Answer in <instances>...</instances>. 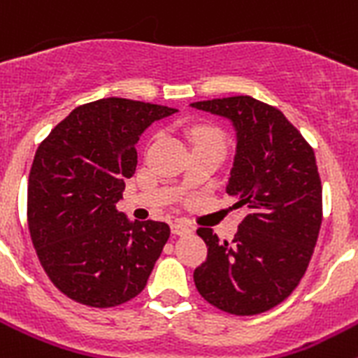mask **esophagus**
I'll return each instance as SVG.
<instances>
[{"label": "esophagus", "mask_w": 358, "mask_h": 358, "mask_svg": "<svg viewBox=\"0 0 358 358\" xmlns=\"http://www.w3.org/2000/svg\"><path fill=\"white\" fill-rule=\"evenodd\" d=\"M192 226H189L188 222H185V220H177V222L172 224V233L173 235H188V233H192Z\"/></svg>", "instance_id": "1"}]
</instances>
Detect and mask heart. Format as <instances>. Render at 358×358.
Masks as SVG:
<instances>
[{"label": "heart", "instance_id": "obj_1", "mask_svg": "<svg viewBox=\"0 0 358 358\" xmlns=\"http://www.w3.org/2000/svg\"><path fill=\"white\" fill-rule=\"evenodd\" d=\"M195 141H218V143H224V136L217 131V129L210 127H197L192 132Z\"/></svg>", "mask_w": 358, "mask_h": 358}]
</instances>
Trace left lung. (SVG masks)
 <instances>
[{"label": "left lung", "instance_id": "8db88e82", "mask_svg": "<svg viewBox=\"0 0 358 358\" xmlns=\"http://www.w3.org/2000/svg\"><path fill=\"white\" fill-rule=\"evenodd\" d=\"M192 107L233 123L236 152L226 192L238 199L235 206L249 208L231 242L199 227L208 258L195 268V287L227 314H262L292 294L314 252L322 220L315 154L281 110L252 96Z\"/></svg>", "mask_w": 358, "mask_h": 358}]
</instances>
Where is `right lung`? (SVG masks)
<instances>
[{"label":"right lung","mask_w":358,"mask_h":358,"mask_svg":"<svg viewBox=\"0 0 358 358\" xmlns=\"http://www.w3.org/2000/svg\"><path fill=\"white\" fill-rule=\"evenodd\" d=\"M173 113L102 98L73 109L37 148L28 177L30 236L52 283L73 301L109 308L147 285L170 227L131 222L116 202L136 172L140 136Z\"/></svg>","instance_id":"add662e5"}]
</instances>
